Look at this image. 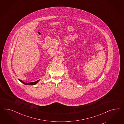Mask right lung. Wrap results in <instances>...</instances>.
<instances>
[{"mask_svg": "<svg viewBox=\"0 0 124 124\" xmlns=\"http://www.w3.org/2000/svg\"><path fill=\"white\" fill-rule=\"evenodd\" d=\"M19 80L20 81V82H21L23 84H25V85H35V84H36L38 83V82L39 81V80L36 81H35V82H31V83H24V82H23V81L21 80H20V79H19Z\"/></svg>", "mask_w": 124, "mask_h": 124, "instance_id": "1", "label": "right lung"}]
</instances>
